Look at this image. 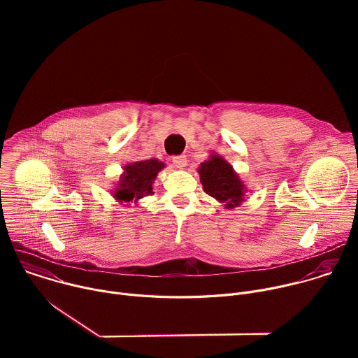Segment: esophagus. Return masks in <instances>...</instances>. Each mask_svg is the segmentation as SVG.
Instances as JSON below:
<instances>
[{"mask_svg": "<svg viewBox=\"0 0 358 358\" xmlns=\"http://www.w3.org/2000/svg\"><path fill=\"white\" fill-rule=\"evenodd\" d=\"M173 164L177 169H182V167L187 166V157L185 156H174L173 157Z\"/></svg>", "mask_w": 358, "mask_h": 358, "instance_id": "esophagus-1", "label": "esophagus"}]
</instances>
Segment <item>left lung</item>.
Here are the masks:
<instances>
[{"label":"left lung","instance_id":"1","mask_svg":"<svg viewBox=\"0 0 358 358\" xmlns=\"http://www.w3.org/2000/svg\"><path fill=\"white\" fill-rule=\"evenodd\" d=\"M198 174L203 191L224 203L227 210L241 206L246 187L232 166L220 155H211L210 160L201 163Z\"/></svg>","mask_w":358,"mask_h":358}]
</instances>
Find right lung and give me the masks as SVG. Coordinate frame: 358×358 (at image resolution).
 <instances>
[{"label":"right lung","mask_w":358,"mask_h":358,"mask_svg":"<svg viewBox=\"0 0 358 358\" xmlns=\"http://www.w3.org/2000/svg\"><path fill=\"white\" fill-rule=\"evenodd\" d=\"M164 169V163L157 159L136 162L124 166L117 188L113 196L119 202H137L140 198L152 194V181L159 171Z\"/></svg>","instance_id":"add662e5"}]
</instances>
